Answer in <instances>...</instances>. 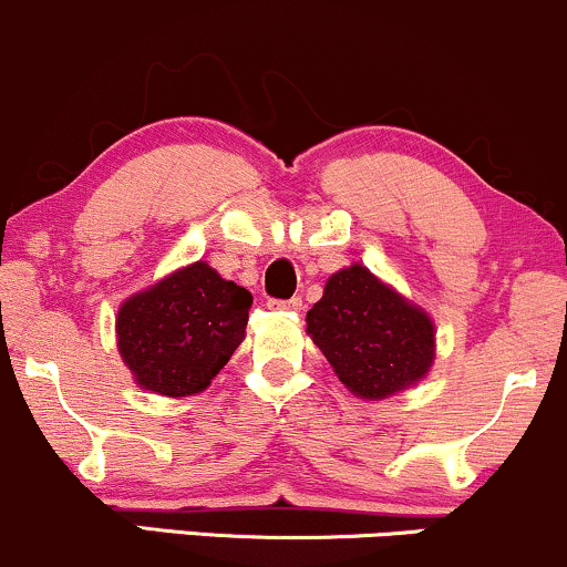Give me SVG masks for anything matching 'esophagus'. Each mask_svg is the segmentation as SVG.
<instances>
[{"mask_svg": "<svg viewBox=\"0 0 567 567\" xmlns=\"http://www.w3.org/2000/svg\"><path fill=\"white\" fill-rule=\"evenodd\" d=\"M271 309H279V311H301L303 309V301L298 296L288 298V301H269Z\"/></svg>", "mask_w": 567, "mask_h": 567, "instance_id": "obj_1", "label": "esophagus"}]
</instances>
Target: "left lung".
Listing matches in <instances>:
<instances>
[{"instance_id": "obj_1", "label": "left lung", "mask_w": 567, "mask_h": 567, "mask_svg": "<svg viewBox=\"0 0 567 567\" xmlns=\"http://www.w3.org/2000/svg\"><path fill=\"white\" fill-rule=\"evenodd\" d=\"M306 333L362 400H386L413 386L434 362L432 317L360 264L324 282L306 315Z\"/></svg>"}]
</instances>
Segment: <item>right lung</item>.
Wrapping results in <instances>:
<instances>
[{
  "label": "right lung",
  "mask_w": 567,
  "mask_h": 567,
  "mask_svg": "<svg viewBox=\"0 0 567 567\" xmlns=\"http://www.w3.org/2000/svg\"><path fill=\"white\" fill-rule=\"evenodd\" d=\"M252 296L205 261L135 292L116 311V347L141 389L188 396L243 343Z\"/></svg>",
  "instance_id": "obj_1"
}]
</instances>
